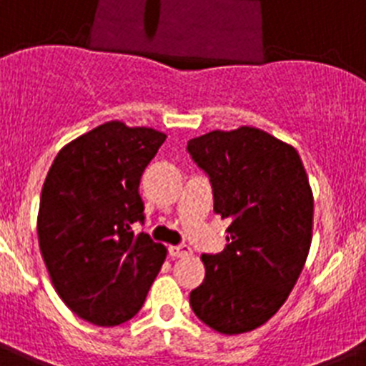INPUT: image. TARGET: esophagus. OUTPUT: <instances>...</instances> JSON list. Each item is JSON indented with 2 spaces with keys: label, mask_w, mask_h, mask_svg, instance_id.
Listing matches in <instances>:
<instances>
[{
  "label": "esophagus",
  "mask_w": 366,
  "mask_h": 366,
  "mask_svg": "<svg viewBox=\"0 0 366 366\" xmlns=\"http://www.w3.org/2000/svg\"><path fill=\"white\" fill-rule=\"evenodd\" d=\"M168 254L174 258H183V257H189V254H192V249L185 244L170 245V247H168Z\"/></svg>",
  "instance_id": "34e87169"
}]
</instances>
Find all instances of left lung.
I'll return each instance as SVG.
<instances>
[{"instance_id":"obj_1","label":"left lung","mask_w":366,"mask_h":366,"mask_svg":"<svg viewBox=\"0 0 366 366\" xmlns=\"http://www.w3.org/2000/svg\"><path fill=\"white\" fill-rule=\"evenodd\" d=\"M187 150L211 179L214 212L231 219L225 249L202 257L205 279L190 306L219 334L251 332L286 302L308 257V176L292 144L251 126L209 132Z\"/></svg>"}]
</instances>
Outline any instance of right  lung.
Returning <instances> with one entry per match:
<instances>
[{"instance_id": "add662e5", "label": "right lung", "mask_w": 366, "mask_h": 366, "mask_svg": "<svg viewBox=\"0 0 366 366\" xmlns=\"http://www.w3.org/2000/svg\"><path fill=\"white\" fill-rule=\"evenodd\" d=\"M167 135L109 121L58 152L38 211V242L51 282L73 313L117 326L143 308L167 247L143 223L139 183Z\"/></svg>"}]
</instances>
